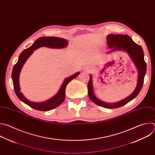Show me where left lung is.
Returning <instances> with one entry per match:
<instances>
[{
    "label": "left lung",
    "instance_id": "8db88e82",
    "mask_svg": "<svg viewBox=\"0 0 155 155\" xmlns=\"http://www.w3.org/2000/svg\"><path fill=\"white\" fill-rule=\"evenodd\" d=\"M107 43L109 48L111 49L108 53L117 50L125 51L129 54L130 59L134 62L138 71L137 83L135 90L131 94L124 99L116 103H107L97 99L94 94L92 83V77L87 84L88 96L90 99L96 104L107 108H117L123 106L132 99H134L140 91L144 81V77L147 71L146 62L144 60V54L140 45L136 43L127 35L109 34L107 37Z\"/></svg>",
    "mask_w": 155,
    "mask_h": 155
}]
</instances>
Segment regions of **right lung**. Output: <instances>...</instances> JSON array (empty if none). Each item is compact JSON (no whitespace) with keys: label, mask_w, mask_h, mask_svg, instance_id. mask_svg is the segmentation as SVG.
Here are the masks:
<instances>
[{"label":"right lung","mask_w":155,"mask_h":155,"mask_svg":"<svg viewBox=\"0 0 155 155\" xmlns=\"http://www.w3.org/2000/svg\"><path fill=\"white\" fill-rule=\"evenodd\" d=\"M68 45V40L62 38L55 37H41L37 39L32 46L25 49L20 54L18 62L14 65L13 68L12 74V78L15 92L19 100L28 105L31 107L35 110H40V111H48V110H51L58 107L61 104V103L64 102L65 97L66 86H67L68 84L72 80L76 78L80 74L79 72L68 78H65L57 94H56V95L54 96L52 98L43 102H32L27 99L24 96L22 93L20 92L21 89L19 87V78L22 68H23V65L28 58L33 53L34 51L41 47H47L51 48H63Z\"/></svg>","instance_id":"right-lung-1"}]
</instances>
